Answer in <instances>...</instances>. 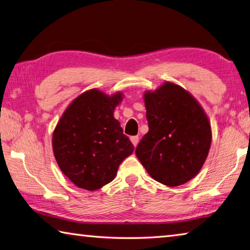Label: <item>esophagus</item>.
<instances>
[{
  "mask_svg": "<svg viewBox=\"0 0 250 250\" xmlns=\"http://www.w3.org/2000/svg\"><path fill=\"white\" fill-rule=\"evenodd\" d=\"M130 142L133 143V145L136 147L138 145V142H139V137L138 136H132L130 137Z\"/></svg>",
  "mask_w": 250,
  "mask_h": 250,
  "instance_id": "obj_1",
  "label": "esophagus"
}]
</instances>
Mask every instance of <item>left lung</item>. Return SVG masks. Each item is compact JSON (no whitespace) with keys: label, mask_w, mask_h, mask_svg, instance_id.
<instances>
[{"label":"left lung","mask_w":250,"mask_h":250,"mask_svg":"<svg viewBox=\"0 0 250 250\" xmlns=\"http://www.w3.org/2000/svg\"><path fill=\"white\" fill-rule=\"evenodd\" d=\"M149 130L136 156L149 176L168 187L181 186L199 173L212 141L204 109L180 85L165 82L144 94Z\"/></svg>","instance_id":"left-lung-1"}]
</instances>
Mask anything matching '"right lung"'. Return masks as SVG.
<instances>
[{"mask_svg": "<svg viewBox=\"0 0 250 250\" xmlns=\"http://www.w3.org/2000/svg\"><path fill=\"white\" fill-rule=\"evenodd\" d=\"M122 99L121 92L109 96L96 89L86 91L72 101L56 126V161L78 188L94 191L107 185L116 177L122 161L134 151L113 115Z\"/></svg>", "mask_w": 250, "mask_h": 250, "instance_id": "right-lung-1", "label": "right lung"}]
</instances>
